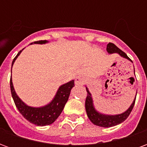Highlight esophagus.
Masks as SVG:
<instances>
[{"instance_id": "obj_1", "label": "esophagus", "mask_w": 147, "mask_h": 147, "mask_svg": "<svg viewBox=\"0 0 147 147\" xmlns=\"http://www.w3.org/2000/svg\"><path fill=\"white\" fill-rule=\"evenodd\" d=\"M84 82H85L84 78H83V77H81V76L77 77L76 79V81H75L76 85H77V86H82V85H83Z\"/></svg>"}]
</instances>
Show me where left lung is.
Returning a JSON list of instances; mask_svg holds the SVG:
<instances>
[{
  "instance_id": "1",
  "label": "left lung",
  "mask_w": 147,
  "mask_h": 147,
  "mask_svg": "<svg viewBox=\"0 0 147 147\" xmlns=\"http://www.w3.org/2000/svg\"><path fill=\"white\" fill-rule=\"evenodd\" d=\"M106 50L110 54L118 53L122 57L126 58L127 60L131 61V59L127 56L126 53H123L122 50H120V49L118 48L117 45H114L113 43L109 42L107 45ZM134 72H135V68H134ZM86 91H87V96H86V102H85V108H86V114H87V117L90 119V120L97 126L103 127H110L120 124V123L123 122L128 117L131 112L132 110L133 107H134L135 102H136V97L134 99L131 105H130L129 108L123 113L117 114V115H106V114L101 113H99L96 110V109L94 108V105L93 103L92 96H91V94L90 93L89 90L86 86Z\"/></svg>"
}]
</instances>
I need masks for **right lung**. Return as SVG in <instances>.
Wrapping results in <instances>:
<instances>
[{
    "label": "right lung",
    "instance_id": "right-lung-1",
    "mask_svg": "<svg viewBox=\"0 0 147 147\" xmlns=\"http://www.w3.org/2000/svg\"><path fill=\"white\" fill-rule=\"evenodd\" d=\"M47 41H38L34 42V44H44L46 43ZM33 44V43H30ZM24 50V49H22ZM20 51L16 55V57L14 58L12 61V65L14 64L16 58L19 57L22 52ZM75 86L74 80H71L70 82L67 83H64L61 85L59 89L57 91L56 95L52 100L51 102L46 105L42 106V107H31L29 105H26L22 100H21L16 93L15 91L14 86L12 84V80L11 77L10 79V88H11V93L12 98L14 100L15 105L20 111L23 117L27 119L29 122L35 124L37 126H45V125H49L54 122L57 120L58 117L60 116L61 112L63 111L64 108V105L68 100L69 95H70L71 90Z\"/></svg>",
    "mask_w": 147,
    "mask_h": 147
}]
</instances>
